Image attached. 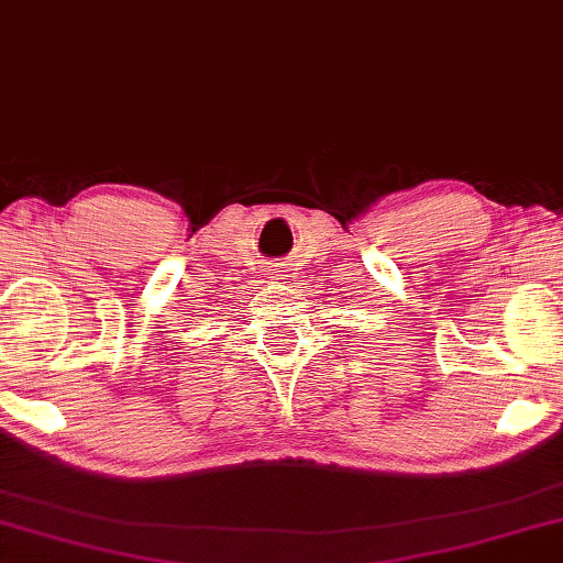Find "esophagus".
<instances>
[{"instance_id": "34e87169", "label": "esophagus", "mask_w": 563, "mask_h": 563, "mask_svg": "<svg viewBox=\"0 0 563 563\" xmlns=\"http://www.w3.org/2000/svg\"><path fill=\"white\" fill-rule=\"evenodd\" d=\"M271 275H273V278H275V280H288V278H290V271H285V267H283V265H275V267H273V273H271Z\"/></svg>"}]
</instances>
